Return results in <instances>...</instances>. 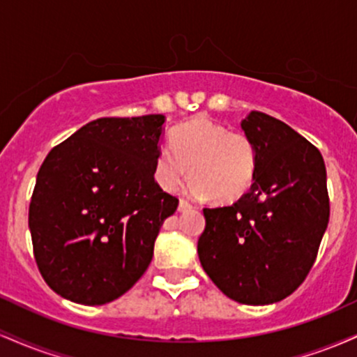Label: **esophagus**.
<instances>
[{"label":"esophagus","instance_id":"esophagus-1","mask_svg":"<svg viewBox=\"0 0 357 357\" xmlns=\"http://www.w3.org/2000/svg\"><path fill=\"white\" fill-rule=\"evenodd\" d=\"M191 208H192V204L190 202H186V199H181V202H179V206H178L179 211H188V210H191Z\"/></svg>","mask_w":357,"mask_h":357}]
</instances>
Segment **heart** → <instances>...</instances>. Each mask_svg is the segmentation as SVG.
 Returning a JSON list of instances; mask_svg holds the SVG:
<instances>
[{
    "mask_svg": "<svg viewBox=\"0 0 357 357\" xmlns=\"http://www.w3.org/2000/svg\"><path fill=\"white\" fill-rule=\"evenodd\" d=\"M169 144L159 147L154 161V178L162 190L174 191L191 173L192 195L230 203L248 192L255 181L258 149L243 130H230L198 116L176 126Z\"/></svg>",
    "mask_w": 357,
    "mask_h": 357,
    "instance_id": "obj_1",
    "label": "heart"
}]
</instances>
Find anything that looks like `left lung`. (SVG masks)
Segmentation results:
<instances>
[{"instance_id":"1","label":"left lung","mask_w":357,"mask_h":357,"mask_svg":"<svg viewBox=\"0 0 357 357\" xmlns=\"http://www.w3.org/2000/svg\"><path fill=\"white\" fill-rule=\"evenodd\" d=\"M241 127L258 149L255 181L230 206L203 208L198 255L225 296L267 305L296 292L317 258L331 213L326 165L317 147L268 114L252 110Z\"/></svg>"}]
</instances>
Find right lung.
<instances>
[{"instance_id":"add662e5","label":"right lung","mask_w":357,"mask_h":357,"mask_svg":"<svg viewBox=\"0 0 357 357\" xmlns=\"http://www.w3.org/2000/svg\"><path fill=\"white\" fill-rule=\"evenodd\" d=\"M165 116L100 117L55 146L36 174L28 227L43 280L68 301L102 305L149 267L179 199L154 179Z\"/></svg>"}]
</instances>
